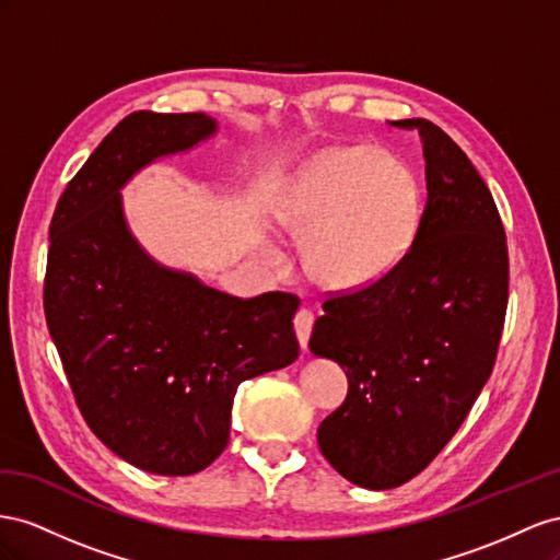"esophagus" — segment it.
Wrapping results in <instances>:
<instances>
[{
	"instance_id": "34e87169",
	"label": "esophagus",
	"mask_w": 560,
	"mask_h": 560,
	"mask_svg": "<svg viewBox=\"0 0 560 560\" xmlns=\"http://www.w3.org/2000/svg\"><path fill=\"white\" fill-rule=\"evenodd\" d=\"M293 324H295V332H298L300 347L305 349V347H307V342H310L312 328H314V312H312V310H307V307H300V310H298V314H295V318H293Z\"/></svg>"
}]
</instances>
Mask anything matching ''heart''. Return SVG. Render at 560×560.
<instances>
[{"label": "heart", "mask_w": 560, "mask_h": 560, "mask_svg": "<svg viewBox=\"0 0 560 560\" xmlns=\"http://www.w3.org/2000/svg\"><path fill=\"white\" fill-rule=\"evenodd\" d=\"M277 220L305 238L302 253L316 281L354 289L401 260L418 220V187L396 156L340 150L298 175L279 199Z\"/></svg>", "instance_id": "obj_1"}]
</instances>
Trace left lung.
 Segmentation results:
<instances>
[{
  "instance_id": "8db88e82",
  "label": "left lung",
  "mask_w": 560,
  "mask_h": 560,
  "mask_svg": "<svg viewBox=\"0 0 560 560\" xmlns=\"http://www.w3.org/2000/svg\"><path fill=\"white\" fill-rule=\"evenodd\" d=\"M392 126L418 131L424 152L412 244L385 277L328 291L310 338L349 380L318 448L371 490L410 481L455 436L492 373L509 300L504 225L469 156L429 119Z\"/></svg>"
}]
</instances>
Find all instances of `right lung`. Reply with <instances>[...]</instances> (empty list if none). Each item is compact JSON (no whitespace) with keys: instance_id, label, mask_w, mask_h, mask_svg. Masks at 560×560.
<instances>
[{"instance_id":"add662e5","label":"right lung","mask_w":560,"mask_h":560,"mask_svg":"<svg viewBox=\"0 0 560 560\" xmlns=\"http://www.w3.org/2000/svg\"><path fill=\"white\" fill-rule=\"evenodd\" d=\"M215 131L201 112L140 109L112 129L51 218L44 314L79 412L107 448L159 476L206 469L230 441L238 382L298 359L300 298H234L152 262L119 187Z\"/></svg>"}]
</instances>
